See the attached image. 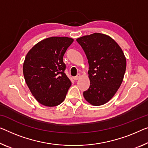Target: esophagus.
<instances>
[{
	"label": "esophagus",
	"instance_id": "obj_1",
	"mask_svg": "<svg viewBox=\"0 0 148 148\" xmlns=\"http://www.w3.org/2000/svg\"><path fill=\"white\" fill-rule=\"evenodd\" d=\"M80 77H81V75L80 74H78L76 77H74V80L75 81H77L79 78H80Z\"/></svg>",
	"mask_w": 148,
	"mask_h": 148
}]
</instances>
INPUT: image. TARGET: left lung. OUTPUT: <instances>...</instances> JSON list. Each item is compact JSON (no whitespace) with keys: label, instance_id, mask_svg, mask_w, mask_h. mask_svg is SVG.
Returning <instances> with one entry per match:
<instances>
[{"label":"left lung","instance_id":"8db88e82","mask_svg":"<svg viewBox=\"0 0 148 148\" xmlns=\"http://www.w3.org/2000/svg\"><path fill=\"white\" fill-rule=\"evenodd\" d=\"M89 65L88 89L83 92L86 101L103 105L114 97L123 81L126 60L121 47L112 38L94 33L77 39Z\"/></svg>","mask_w":148,"mask_h":148}]
</instances>
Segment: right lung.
<instances>
[{
  "label": "right lung",
  "instance_id": "obj_1",
  "mask_svg": "<svg viewBox=\"0 0 148 148\" xmlns=\"http://www.w3.org/2000/svg\"><path fill=\"white\" fill-rule=\"evenodd\" d=\"M73 42L68 37L46 38L36 44L25 58V81L38 103L45 106L60 104L71 87L63 58Z\"/></svg>",
  "mask_w": 148,
  "mask_h": 148
}]
</instances>
